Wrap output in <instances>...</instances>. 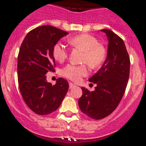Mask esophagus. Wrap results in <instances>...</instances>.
I'll return each mask as SVG.
<instances>
[{
  "instance_id": "obj_1",
  "label": "esophagus",
  "mask_w": 146,
  "mask_h": 146,
  "mask_svg": "<svg viewBox=\"0 0 146 146\" xmlns=\"http://www.w3.org/2000/svg\"><path fill=\"white\" fill-rule=\"evenodd\" d=\"M75 85L72 83H69V89H73V88L75 87Z\"/></svg>"
}]
</instances>
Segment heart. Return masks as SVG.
I'll return each instance as SVG.
<instances>
[{"instance_id": "1", "label": "heart", "mask_w": 146, "mask_h": 146, "mask_svg": "<svg viewBox=\"0 0 146 146\" xmlns=\"http://www.w3.org/2000/svg\"><path fill=\"white\" fill-rule=\"evenodd\" d=\"M68 43L72 46L84 51L82 61L86 62L91 68L99 67L105 60L107 50L103 44H100L97 38L87 33H82L68 38ZM53 56L60 62H62L68 56V50L60 42H56L53 47ZM88 68L86 65H74L70 63L62 68L63 77L72 81L78 82L84 76L87 75Z\"/></svg>"}]
</instances>
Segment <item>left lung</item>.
I'll return each mask as SVG.
<instances>
[{
  "instance_id": "8db88e82",
  "label": "left lung",
  "mask_w": 146,
  "mask_h": 146,
  "mask_svg": "<svg viewBox=\"0 0 146 146\" xmlns=\"http://www.w3.org/2000/svg\"><path fill=\"white\" fill-rule=\"evenodd\" d=\"M101 31L105 33L109 42L107 59L89 80L96 84L95 90L90 92L82 87L83 94L78 101L80 110L97 120L111 114L120 103L128 81L131 65L124 41L108 29Z\"/></svg>"
}]
</instances>
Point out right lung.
I'll return each instance as SVG.
<instances>
[{
	"instance_id": "right-lung-1",
	"label": "right lung",
	"mask_w": 146,
	"mask_h": 146,
	"mask_svg": "<svg viewBox=\"0 0 146 146\" xmlns=\"http://www.w3.org/2000/svg\"><path fill=\"white\" fill-rule=\"evenodd\" d=\"M68 33L50 25L31 31L21 43L18 56V80L21 96L28 108L38 115L55 111L68 90V83L59 78L53 86L45 74L55 72L53 47Z\"/></svg>"
}]
</instances>
